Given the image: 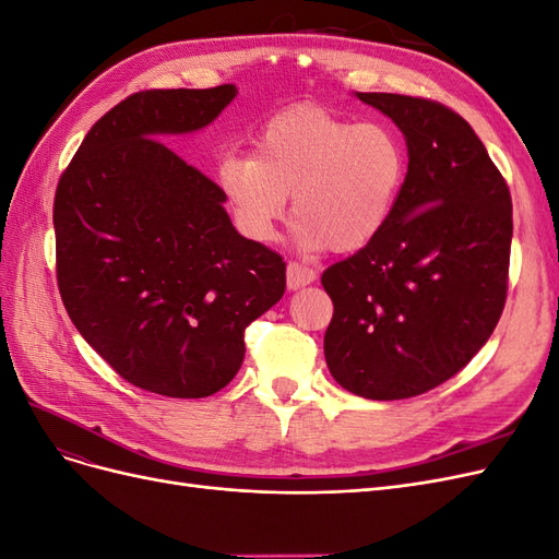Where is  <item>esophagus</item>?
<instances>
[{
    "label": "esophagus",
    "instance_id": "obj_1",
    "mask_svg": "<svg viewBox=\"0 0 559 559\" xmlns=\"http://www.w3.org/2000/svg\"><path fill=\"white\" fill-rule=\"evenodd\" d=\"M317 280V273L308 265H300V263H289L286 265V286H289L292 292L302 289V286H308Z\"/></svg>",
    "mask_w": 559,
    "mask_h": 559
}]
</instances>
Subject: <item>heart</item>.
Listing matches in <instances>:
<instances>
[{"mask_svg": "<svg viewBox=\"0 0 559 559\" xmlns=\"http://www.w3.org/2000/svg\"><path fill=\"white\" fill-rule=\"evenodd\" d=\"M405 165L392 128L300 105L270 118L253 156L228 151L218 158L216 181L247 238L273 240L294 193L296 242L352 253L386 226Z\"/></svg>", "mask_w": 559, "mask_h": 559, "instance_id": "1", "label": "heart"}]
</instances>
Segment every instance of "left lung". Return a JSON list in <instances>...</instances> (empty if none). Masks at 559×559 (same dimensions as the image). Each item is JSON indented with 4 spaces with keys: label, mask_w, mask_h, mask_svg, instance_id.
I'll return each instance as SVG.
<instances>
[{
    "label": "left lung",
    "mask_w": 559,
    "mask_h": 559,
    "mask_svg": "<svg viewBox=\"0 0 559 559\" xmlns=\"http://www.w3.org/2000/svg\"><path fill=\"white\" fill-rule=\"evenodd\" d=\"M357 97L403 132L408 175L378 238L321 275L333 300L324 354L347 392L396 401L460 373L492 335L506 302L513 205L460 114L408 95Z\"/></svg>",
    "instance_id": "left-lung-1"
}]
</instances>
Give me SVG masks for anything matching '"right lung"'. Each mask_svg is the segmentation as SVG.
<instances>
[{"label": "right lung", "instance_id": "right-lung-1", "mask_svg": "<svg viewBox=\"0 0 559 559\" xmlns=\"http://www.w3.org/2000/svg\"><path fill=\"white\" fill-rule=\"evenodd\" d=\"M238 95L142 91L107 111L56 191L64 310L118 376L202 399L242 366L245 329L284 296L286 263L242 238L218 186L160 140L207 128Z\"/></svg>", "mask_w": 559, "mask_h": 559}]
</instances>
